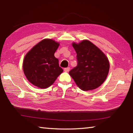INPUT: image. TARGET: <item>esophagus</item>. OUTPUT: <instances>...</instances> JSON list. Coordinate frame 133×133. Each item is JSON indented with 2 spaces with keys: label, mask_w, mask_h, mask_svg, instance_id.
<instances>
[{
  "label": "esophagus",
  "mask_w": 133,
  "mask_h": 133,
  "mask_svg": "<svg viewBox=\"0 0 133 133\" xmlns=\"http://www.w3.org/2000/svg\"><path fill=\"white\" fill-rule=\"evenodd\" d=\"M64 71L66 72H69L70 71V67H66V68H64Z\"/></svg>",
  "instance_id": "1"
}]
</instances>
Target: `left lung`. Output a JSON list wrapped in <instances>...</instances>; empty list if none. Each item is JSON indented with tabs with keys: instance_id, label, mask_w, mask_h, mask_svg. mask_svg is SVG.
I'll return each instance as SVG.
<instances>
[{
	"instance_id": "1",
	"label": "left lung",
	"mask_w": 133,
	"mask_h": 133,
	"mask_svg": "<svg viewBox=\"0 0 133 133\" xmlns=\"http://www.w3.org/2000/svg\"><path fill=\"white\" fill-rule=\"evenodd\" d=\"M77 54V65L69 71L77 86L83 91L94 90L107 78L109 62L105 55L88 40L73 43Z\"/></svg>"
}]
</instances>
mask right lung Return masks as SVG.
<instances>
[{
  "label": "right lung",
  "instance_id": "obj_1",
  "mask_svg": "<svg viewBox=\"0 0 133 133\" xmlns=\"http://www.w3.org/2000/svg\"><path fill=\"white\" fill-rule=\"evenodd\" d=\"M59 43L50 39L41 41L29 51L23 61V70L26 78L41 88L49 87L63 72L55 52Z\"/></svg>",
  "mask_w": 133,
  "mask_h": 133
}]
</instances>
